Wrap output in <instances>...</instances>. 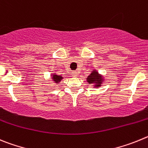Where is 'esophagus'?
Listing matches in <instances>:
<instances>
[{"instance_id":"esophagus-1","label":"esophagus","mask_w":148,"mask_h":148,"mask_svg":"<svg viewBox=\"0 0 148 148\" xmlns=\"http://www.w3.org/2000/svg\"><path fill=\"white\" fill-rule=\"evenodd\" d=\"M77 75H78V73L76 71H74L71 72V76H72V77H77Z\"/></svg>"}]
</instances>
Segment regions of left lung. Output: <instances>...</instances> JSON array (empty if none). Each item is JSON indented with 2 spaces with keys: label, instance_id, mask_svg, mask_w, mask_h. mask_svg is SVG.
Here are the masks:
<instances>
[{
  "label": "left lung",
  "instance_id": "left-lung-1",
  "mask_svg": "<svg viewBox=\"0 0 148 148\" xmlns=\"http://www.w3.org/2000/svg\"><path fill=\"white\" fill-rule=\"evenodd\" d=\"M103 78H102V76L99 74V73L97 72V71H93L91 74L87 77V82L88 84H95L94 86L95 87H99L101 86L102 84Z\"/></svg>",
  "mask_w": 148,
  "mask_h": 148
}]
</instances>
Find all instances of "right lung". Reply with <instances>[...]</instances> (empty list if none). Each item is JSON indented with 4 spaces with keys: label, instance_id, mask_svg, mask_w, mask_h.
I'll return each mask as SVG.
<instances>
[{
    "label": "right lung",
    "instance_id": "obj_1",
    "mask_svg": "<svg viewBox=\"0 0 148 148\" xmlns=\"http://www.w3.org/2000/svg\"><path fill=\"white\" fill-rule=\"evenodd\" d=\"M52 79L54 81V82L56 83H58L61 81V79H62V77H61L60 75H57L56 74H54L52 75Z\"/></svg>",
    "mask_w": 148,
    "mask_h": 148
}]
</instances>
